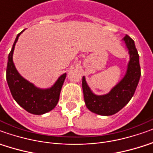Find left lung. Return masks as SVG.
Here are the masks:
<instances>
[{"mask_svg": "<svg viewBox=\"0 0 153 153\" xmlns=\"http://www.w3.org/2000/svg\"><path fill=\"white\" fill-rule=\"evenodd\" d=\"M130 60L127 72L120 82L107 94L97 96L88 87L85 76L82 77V90L87 107L92 112L102 116H111L118 112L129 102L134 95L141 76L139 55L134 41L126 35L123 38Z\"/></svg>", "mask_w": 153, "mask_h": 153, "instance_id": "left-lung-1", "label": "left lung"}]
</instances>
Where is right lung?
Instances as JSON below:
<instances>
[{
  "label": "right lung",
  "mask_w": 153,
  "mask_h": 153,
  "mask_svg": "<svg viewBox=\"0 0 153 153\" xmlns=\"http://www.w3.org/2000/svg\"><path fill=\"white\" fill-rule=\"evenodd\" d=\"M24 30H25L17 35L8 56L6 81L13 98L22 108L31 114L42 115L50 111L56 106L66 74L64 73L62 75L54 85L47 89H41L36 87L34 86V84L28 82L19 74L13 62L12 56L15 45L20 35Z\"/></svg>",
  "instance_id": "right-lung-1"
}]
</instances>
